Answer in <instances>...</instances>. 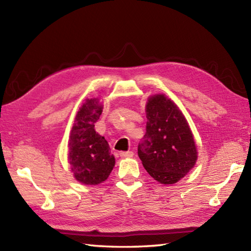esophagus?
<instances>
[{
	"label": "esophagus",
	"mask_w": 251,
	"mask_h": 251,
	"mask_svg": "<svg viewBox=\"0 0 251 251\" xmlns=\"http://www.w3.org/2000/svg\"><path fill=\"white\" fill-rule=\"evenodd\" d=\"M132 155H134V152H131V151L121 152V153H120V156H121V157H131Z\"/></svg>",
	"instance_id": "34e87169"
}]
</instances>
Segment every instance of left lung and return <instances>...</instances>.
<instances>
[{
    "instance_id": "1",
    "label": "left lung",
    "mask_w": 251,
    "mask_h": 251,
    "mask_svg": "<svg viewBox=\"0 0 251 251\" xmlns=\"http://www.w3.org/2000/svg\"><path fill=\"white\" fill-rule=\"evenodd\" d=\"M147 131L138 145V155L152 178L173 184L193 168L197 152L193 135L179 108L164 95L147 104Z\"/></svg>"
}]
</instances>
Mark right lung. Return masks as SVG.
I'll use <instances>...</instances> for the list:
<instances>
[{
  "label": "right lung",
  "mask_w": 251,
  "mask_h": 251,
  "mask_svg": "<svg viewBox=\"0 0 251 251\" xmlns=\"http://www.w3.org/2000/svg\"><path fill=\"white\" fill-rule=\"evenodd\" d=\"M102 106L98 99H87L79 108L69 139V163L79 182L96 185L103 182L114 167L115 158L104 137L95 130Z\"/></svg>",
  "instance_id": "1"
}]
</instances>
